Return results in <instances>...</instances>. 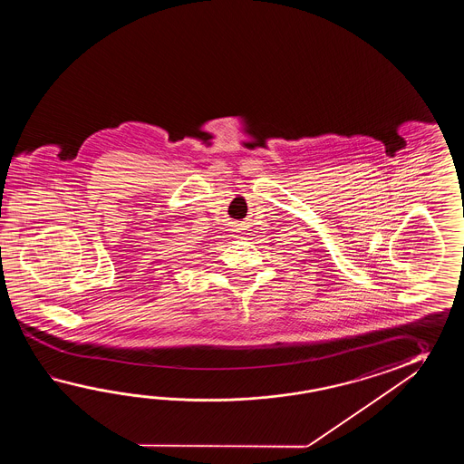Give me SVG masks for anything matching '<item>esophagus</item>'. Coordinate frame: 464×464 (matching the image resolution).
<instances>
[{
  "label": "esophagus",
  "instance_id": "esophagus-1",
  "mask_svg": "<svg viewBox=\"0 0 464 464\" xmlns=\"http://www.w3.org/2000/svg\"><path fill=\"white\" fill-rule=\"evenodd\" d=\"M240 230H244V228H242V224H238V222H232V232H240Z\"/></svg>",
  "mask_w": 464,
  "mask_h": 464
}]
</instances>
